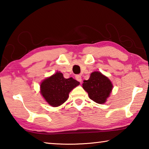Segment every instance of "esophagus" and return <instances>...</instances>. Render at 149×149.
<instances>
[{
  "instance_id": "esophagus-1",
  "label": "esophagus",
  "mask_w": 149,
  "mask_h": 149,
  "mask_svg": "<svg viewBox=\"0 0 149 149\" xmlns=\"http://www.w3.org/2000/svg\"><path fill=\"white\" fill-rule=\"evenodd\" d=\"M75 79H76L77 81H78L79 82H81V76L80 75H75Z\"/></svg>"
}]
</instances>
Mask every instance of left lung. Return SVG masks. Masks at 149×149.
Here are the masks:
<instances>
[{
  "mask_svg": "<svg viewBox=\"0 0 149 149\" xmlns=\"http://www.w3.org/2000/svg\"><path fill=\"white\" fill-rule=\"evenodd\" d=\"M83 88L89 99L98 104H104L110 97L113 85L108 77L100 72H93L88 80L84 81Z\"/></svg>",
  "mask_w": 149,
  "mask_h": 149,
  "instance_id": "1",
  "label": "left lung"
}]
</instances>
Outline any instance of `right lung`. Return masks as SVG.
<instances>
[{"mask_svg":"<svg viewBox=\"0 0 149 149\" xmlns=\"http://www.w3.org/2000/svg\"><path fill=\"white\" fill-rule=\"evenodd\" d=\"M79 85V82L72 77L65 79L60 72L42 81L40 93L48 104L58 107L68 100L69 93Z\"/></svg>","mask_w":149,"mask_h":149,"instance_id":"obj_1","label":"right lung"}]
</instances>
